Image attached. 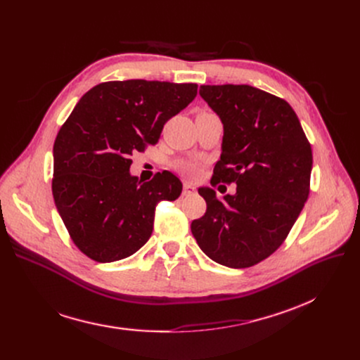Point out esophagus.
<instances>
[{
	"instance_id": "obj_1",
	"label": "esophagus",
	"mask_w": 360,
	"mask_h": 360,
	"mask_svg": "<svg viewBox=\"0 0 360 360\" xmlns=\"http://www.w3.org/2000/svg\"><path fill=\"white\" fill-rule=\"evenodd\" d=\"M195 193V186L193 184H188L185 182L184 184V190H182V194L184 195H193Z\"/></svg>"
}]
</instances>
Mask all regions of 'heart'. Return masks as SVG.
Listing matches in <instances>:
<instances>
[{"label":"heart","instance_id":"heart-1","mask_svg":"<svg viewBox=\"0 0 360 360\" xmlns=\"http://www.w3.org/2000/svg\"><path fill=\"white\" fill-rule=\"evenodd\" d=\"M181 169H182L184 174L190 175V176H194V175H197V172H198V166H197L195 163H184Z\"/></svg>","mask_w":360,"mask_h":360}]
</instances>
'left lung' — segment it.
<instances>
[{
	"instance_id": "left-lung-1",
	"label": "left lung",
	"mask_w": 360,
	"mask_h": 360,
	"mask_svg": "<svg viewBox=\"0 0 360 360\" xmlns=\"http://www.w3.org/2000/svg\"><path fill=\"white\" fill-rule=\"evenodd\" d=\"M200 96L223 124L212 185L236 184L217 200L198 188L207 210L191 223L201 251L221 266L247 269L289 235L309 195L312 148L292 106L248 84L201 86Z\"/></svg>"
}]
</instances>
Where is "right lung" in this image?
I'll return each instance as SVG.
<instances>
[{
  "label": "right lung",
  "instance_id": "add662e5",
  "mask_svg": "<svg viewBox=\"0 0 360 360\" xmlns=\"http://www.w3.org/2000/svg\"><path fill=\"white\" fill-rule=\"evenodd\" d=\"M194 83H101L75 105L53 143L52 194L65 228L89 258L112 262L137 252L153 232L156 204L182 184L163 170L143 182L131 156L156 144L163 125L197 96Z\"/></svg>",
  "mask_w": 360,
  "mask_h": 360
}]
</instances>
